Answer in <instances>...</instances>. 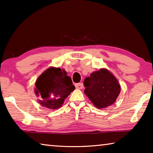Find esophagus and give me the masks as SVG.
Returning <instances> with one entry per match:
<instances>
[{"label": "esophagus", "instance_id": "34e87169", "mask_svg": "<svg viewBox=\"0 0 153 153\" xmlns=\"http://www.w3.org/2000/svg\"><path fill=\"white\" fill-rule=\"evenodd\" d=\"M83 86H84L83 83H78V84H76V88L77 89H82Z\"/></svg>", "mask_w": 153, "mask_h": 153}]
</instances>
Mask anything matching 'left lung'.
Segmentation results:
<instances>
[{"label":"left lung","instance_id":"obj_1","mask_svg":"<svg viewBox=\"0 0 153 153\" xmlns=\"http://www.w3.org/2000/svg\"><path fill=\"white\" fill-rule=\"evenodd\" d=\"M84 93L98 108H105L116 101L121 92L117 79L107 69L94 71L84 82Z\"/></svg>","mask_w":153,"mask_h":153}]
</instances>
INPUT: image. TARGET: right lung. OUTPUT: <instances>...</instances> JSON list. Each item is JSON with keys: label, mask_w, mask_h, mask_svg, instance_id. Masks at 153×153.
<instances>
[{"label": "right lung", "mask_w": 153, "mask_h": 153, "mask_svg": "<svg viewBox=\"0 0 153 153\" xmlns=\"http://www.w3.org/2000/svg\"><path fill=\"white\" fill-rule=\"evenodd\" d=\"M34 93L38 102L49 109L60 108L65 98L75 90L71 77L59 67H51L38 77Z\"/></svg>", "instance_id": "1"}]
</instances>
